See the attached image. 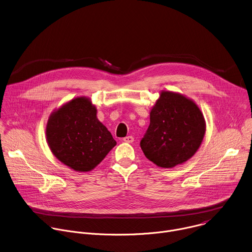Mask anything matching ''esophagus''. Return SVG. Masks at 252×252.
Instances as JSON below:
<instances>
[{
  "instance_id": "1",
  "label": "esophagus",
  "mask_w": 252,
  "mask_h": 252,
  "mask_svg": "<svg viewBox=\"0 0 252 252\" xmlns=\"http://www.w3.org/2000/svg\"><path fill=\"white\" fill-rule=\"evenodd\" d=\"M133 136H131V135H127V136H126V137H124V141L125 142H127V143H131L132 141H133Z\"/></svg>"
}]
</instances>
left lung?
<instances>
[{
    "label": "left lung",
    "mask_w": 252,
    "mask_h": 252,
    "mask_svg": "<svg viewBox=\"0 0 252 252\" xmlns=\"http://www.w3.org/2000/svg\"><path fill=\"white\" fill-rule=\"evenodd\" d=\"M205 133L198 106L183 94L161 92L151 112V123L140 148L151 161L171 168L189 159Z\"/></svg>",
    "instance_id": "left-lung-1"
}]
</instances>
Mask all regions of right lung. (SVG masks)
<instances>
[{"label": "right lung", "instance_id": "1", "mask_svg": "<svg viewBox=\"0 0 252 252\" xmlns=\"http://www.w3.org/2000/svg\"><path fill=\"white\" fill-rule=\"evenodd\" d=\"M46 133L55 157L76 171L92 170L117 145L112 133L97 120L95 106L83 96L54 112Z\"/></svg>", "mask_w": 252, "mask_h": 252}]
</instances>
